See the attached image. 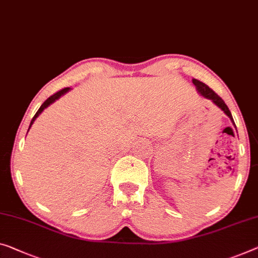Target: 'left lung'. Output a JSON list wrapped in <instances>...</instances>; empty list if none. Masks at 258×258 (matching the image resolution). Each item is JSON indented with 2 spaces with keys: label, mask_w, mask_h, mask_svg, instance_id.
I'll return each mask as SVG.
<instances>
[{
  "label": "left lung",
  "mask_w": 258,
  "mask_h": 258,
  "mask_svg": "<svg viewBox=\"0 0 258 258\" xmlns=\"http://www.w3.org/2000/svg\"><path fill=\"white\" fill-rule=\"evenodd\" d=\"M192 83L195 84L196 88H197V91L203 96V97H205L207 99H211V101H212L215 105H217L218 107H220V109L224 111L226 114H227L230 120H232V122L234 124L232 113H230L228 106L225 104V102L222 101L221 97H219V96L215 94V92L212 89H211L210 87H207L205 83L201 82V81H198V80H196V79H192ZM234 125H235V124H234Z\"/></svg>",
  "instance_id": "obj_1"
}]
</instances>
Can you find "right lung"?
I'll use <instances>...</instances> for the list:
<instances>
[{
  "label": "right lung",
  "mask_w": 258,
  "mask_h": 258,
  "mask_svg": "<svg viewBox=\"0 0 258 258\" xmlns=\"http://www.w3.org/2000/svg\"><path fill=\"white\" fill-rule=\"evenodd\" d=\"M69 90H71V88H64V89H61L60 91H57V92H55V94H54V95H52V96H51V97H48L47 99H46V101H45V102L43 103V105H41V106L39 107V110H38V111H37V113H36V114H34V117L32 118V120H31V122H30V126H29V130H30V127H31V126H32V124H33V121H34V120H36V118H37L38 116H39V114H40L41 112H43V111H44V109H46V107H47L48 105H51L53 102H55V101H56V99H59V98L61 97V96H62V95H64V94H66V92H67V91H69ZM29 130H28V132H29Z\"/></svg>",
  "instance_id": "right-lung-1"
}]
</instances>
